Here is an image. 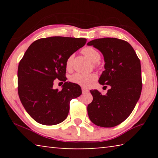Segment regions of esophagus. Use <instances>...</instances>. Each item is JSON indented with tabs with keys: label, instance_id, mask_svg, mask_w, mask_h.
I'll list each match as a JSON object with an SVG mask.
<instances>
[{
	"label": "esophagus",
	"instance_id": "34e87169",
	"mask_svg": "<svg viewBox=\"0 0 158 158\" xmlns=\"http://www.w3.org/2000/svg\"><path fill=\"white\" fill-rule=\"evenodd\" d=\"M81 90H82V93H89V90L85 89V88H82L81 89Z\"/></svg>",
	"mask_w": 158,
	"mask_h": 158
}]
</instances>
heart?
<instances>
[{
	"label": "heart",
	"mask_w": 158,
	"mask_h": 158,
	"mask_svg": "<svg viewBox=\"0 0 158 158\" xmlns=\"http://www.w3.org/2000/svg\"><path fill=\"white\" fill-rule=\"evenodd\" d=\"M82 53L86 56L93 63H96L100 60V54L97 50L94 48L87 47L82 50ZM73 56L70 55L67 58L65 62L66 68L69 69L72 68V64H73ZM98 76L95 74H81V73H75L69 77V79L72 82L77 84L81 86L89 88L92 86L94 82L97 80Z\"/></svg>",
	"instance_id": "heart-1"
}]
</instances>
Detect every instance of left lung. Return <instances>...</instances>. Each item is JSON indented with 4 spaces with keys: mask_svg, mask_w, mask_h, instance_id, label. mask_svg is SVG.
I'll list each match as a JSON object with an SVG mask.
<instances>
[{
    "mask_svg": "<svg viewBox=\"0 0 158 158\" xmlns=\"http://www.w3.org/2000/svg\"><path fill=\"white\" fill-rule=\"evenodd\" d=\"M100 50L105 59V68L99 79L102 85H110L106 95L90 90L92 102L88 114L93 123L112 127L121 124L132 113L140 98L142 82L139 58L127 42L114 37L95 39L88 42Z\"/></svg>",
    "mask_w": 158,
    "mask_h": 158,
    "instance_id": "8db88e82",
    "label": "left lung"
}]
</instances>
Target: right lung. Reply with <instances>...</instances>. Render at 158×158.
Here are the masks:
<instances>
[{"label": "right lung", "mask_w": 158, "mask_h": 158, "mask_svg": "<svg viewBox=\"0 0 158 158\" xmlns=\"http://www.w3.org/2000/svg\"><path fill=\"white\" fill-rule=\"evenodd\" d=\"M86 43L85 38L50 37L37 40L18 67V93L26 111L36 122L53 125L65 121L72 99L81 95L78 84L66 81L67 58ZM56 78L65 82L52 89Z\"/></svg>", "instance_id": "add662e5"}]
</instances>
